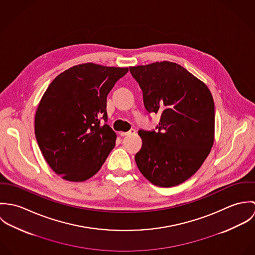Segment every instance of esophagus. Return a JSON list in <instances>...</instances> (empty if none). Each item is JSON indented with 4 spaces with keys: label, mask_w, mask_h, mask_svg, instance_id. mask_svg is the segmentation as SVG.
<instances>
[{
    "label": "esophagus",
    "mask_w": 255,
    "mask_h": 255,
    "mask_svg": "<svg viewBox=\"0 0 255 255\" xmlns=\"http://www.w3.org/2000/svg\"><path fill=\"white\" fill-rule=\"evenodd\" d=\"M135 133V130L133 128H131L130 130L127 131V132H121V136H128V135H131V134H134Z\"/></svg>",
    "instance_id": "34e87169"
}]
</instances>
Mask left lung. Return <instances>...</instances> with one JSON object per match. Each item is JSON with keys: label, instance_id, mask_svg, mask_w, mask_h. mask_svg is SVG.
Segmentation results:
<instances>
[{"label": "left lung", "instance_id": "left-lung-1", "mask_svg": "<svg viewBox=\"0 0 255 255\" xmlns=\"http://www.w3.org/2000/svg\"><path fill=\"white\" fill-rule=\"evenodd\" d=\"M147 112L160 114L152 130L140 129L136 165L153 184L171 187L201 167L214 142L215 109L208 87L182 66L168 61L130 67Z\"/></svg>", "mask_w": 255, "mask_h": 255}]
</instances>
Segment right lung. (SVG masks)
<instances>
[{
  "instance_id": "right-lung-1",
  "label": "right lung",
  "mask_w": 255,
  "mask_h": 255,
  "mask_svg": "<svg viewBox=\"0 0 255 255\" xmlns=\"http://www.w3.org/2000/svg\"><path fill=\"white\" fill-rule=\"evenodd\" d=\"M128 72L82 64L59 74L45 91L35 115V136L45 160L64 180H88L116 145V132L106 124L107 96Z\"/></svg>"
}]
</instances>
